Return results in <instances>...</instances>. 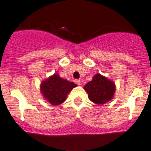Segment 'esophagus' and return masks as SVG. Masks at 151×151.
<instances>
[{"label":"esophagus","instance_id":"esophagus-1","mask_svg":"<svg viewBox=\"0 0 151 151\" xmlns=\"http://www.w3.org/2000/svg\"><path fill=\"white\" fill-rule=\"evenodd\" d=\"M75 82H76V83L78 85H81V81H80V80L76 79V80H75Z\"/></svg>","mask_w":151,"mask_h":151}]
</instances>
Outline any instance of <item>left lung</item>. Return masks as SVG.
Listing matches in <instances>:
<instances>
[{
	"instance_id": "left-lung-1",
	"label": "left lung",
	"mask_w": 151,
	"mask_h": 151,
	"mask_svg": "<svg viewBox=\"0 0 151 151\" xmlns=\"http://www.w3.org/2000/svg\"><path fill=\"white\" fill-rule=\"evenodd\" d=\"M91 101L101 105L113 99L116 91L115 83L100 73L94 75L91 82L84 86Z\"/></svg>"
}]
</instances>
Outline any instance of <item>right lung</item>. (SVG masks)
<instances>
[{
	"mask_svg": "<svg viewBox=\"0 0 151 151\" xmlns=\"http://www.w3.org/2000/svg\"><path fill=\"white\" fill-rule=\"evenodd\" d=\"M77 85L60 77L59 74L54 73L42 81L40 90L43 97L54 106H58L66 101L68 94Z\"/></svg>",
	"mask_w": 151,
	"mask_h": 151,
	"instance_id": "obj_1",
	"label": "right lung"
}]
</instances>
